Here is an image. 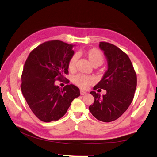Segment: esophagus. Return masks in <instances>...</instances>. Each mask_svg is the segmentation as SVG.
<instances>
[{"mask_svg": "<svg viewBox=\"0 0 157 157\" xmlns=\"http://www.w3.org/2000/svg\"><path fill=\"white\" fill-rule=\"evenodd\" d=\"M80 94H81V95H85V94H87V92L84 91V90H80Z\"/></svg>", "mask_w": 157, "mask_h": 157, "instance_id": "1", "label": "esophagus"}]
</instances>
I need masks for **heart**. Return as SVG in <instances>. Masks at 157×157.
Instances as JSON below:
<instances>
[{"label":"heart","mask_w":157,"mask_h":157,"mask_svg":"<svg viewBox=\"0 0 157 157\" xmlns=\"http://www.w3.org/2000/svg\"><path fill=\"white\" fill-rule=\"evenodd\" d=\"M85 55L90 63L94 66L98 67L102 64L104 61V56L102 52L96 48H91L85 52ZM78 56L77 55H73L68 62V69L71 72L75 71L76 63L78 61ZM73 82L78 86V87L82 89L88 88L90 86H91L94 82V78L92 76L84 75V74H77L73 77Z\"/></svg>","instance_id":"obj_1"}]
</instances>
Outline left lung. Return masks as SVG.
I'll list each match as a JSON object with an SVG mask.
<instances>
[{
    "label": "left lung",
    "instance_id": "left-lung-1",
    "mask_svg": "<svg viewBox=\"0 0 157 157\" xmlns=\"http://www.w3.org/2000/svg\"><path fill=\"white\" fill-rule=\"evenodd\" d=\"M99 47L104 52L108 67L93 89H104L106 93L101 96L95 91L90 92L94 102L89 110L99 121L111 122L121 116L132 103L137 77L129 56L121 49L105 42H100Z\"/></svg>",
    "mask_w": 157,
    "mask_h": 157
}]
</instances>
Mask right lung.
<instances>
[{"label": "right lung", "instance_id": "add662e5", "mask_svg": "<svg viewBox=\"0 0 157 157\" xmlns=\"http://www.w3.org/2000/svg\"><path fill=\"white\" fill-rule=\"evenodd\" d=\"M60 40L42 43L29 53L21 75V89L29 108L41 121H57L67 111L73 100L80 95L77 86L55 85L68 73L73 47Z\"/></svg>", "mask_w": 157, "mask_h": 157}]
</instances>
